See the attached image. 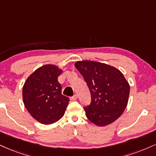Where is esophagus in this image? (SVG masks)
<instances>
[{
  "label": "esophagus",
  "instance_id": "obj_1",
  "mask_svg": "<svg viewBox=\"0 0 156 156\" xmlns=\"http://www.w3.org/2000/svg\"><path fill=\"white\" fill-rule=\"evenodd\" d=\"M77 98H78V95H76V94H75L74 96H72V100H73V101H76Z\"/></svg>",
  "mask_w": 156,
  "mask_h": 156
}]
</instances>
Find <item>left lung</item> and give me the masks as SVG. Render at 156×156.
<instances>
[{"instance_id": "left-lung-1", "label": "left lung", "mask_w": 156, "mask_h": 156, "mask_svg": "<svg viewBox=\"0 0 156 156\" xmlns=\"http://www.w3.org/2000/svg\"><path fill=\"white\" fill-rule=\"evenodd\" d=\"M75 67L83 76L91 95V103L84 106L90 122L103 126L116 121L128 103L129 84L118 69L92 61H77Z\"/></svg>"}]
</instances>
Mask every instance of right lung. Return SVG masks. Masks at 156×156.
<instances>
[{
  "label": "right lung",
  "instance_id": "obj_1",
  "mask_svg": "<svg viewBox=\"0 0 156 156\" xmlns=\"http://www.w3.org/2000/svg\"><path fill=\"white\" fill-rule=\"evenodd\" d=\"M62 70L51 64L40 67L26 80L22 95L25 107L41 124H51L64 115L69 98L61 93L58 77Z\"/></svg>",
  "mask_w": 156,
  "mask_h": 156
}]
</instances>
